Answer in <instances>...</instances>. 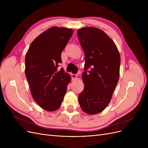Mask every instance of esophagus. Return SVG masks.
<instances>
[{
    "instance_id": "34e87169",
    "label": "esophagus",
    "mask_w": 148,
    "mask_h": 148,
    "mask_svg": "<svg viewBox=\"0 0 148 148\" xmlns=\"http://www.w3.org/2000/svg\"><path fill=\"white\" fill-rule=\"evenodd\" d=\"M71 77L72 79H75L77 78V75H76L75 74H71Z\"/></svg>"
}]
</instances>
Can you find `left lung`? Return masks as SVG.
<instances>
[{"label": "left lung", "mask_w": 148, "mask_h": 148, "mask_svg": "<svg viewBox=\"0 0 148 148\" xmlns=\"http://www.w3.org/2000/svg\"><path fill=\"white\" fill-rule=\"evenodd\" d=\"M77 32L85 56L84 87L78 101L83 112L94 115L110 102L119 79L120 56L114 42L102 30L84 27Z\"/></svg>", "instance_id": "obj_1"}]
</instances>
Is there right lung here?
Wrapping results in <instances>:
<instances>
[{"label":"right lung","mask_w":148,"mask_h":148,"mask_svg":"<svg viewBox=\"0 0 148 148\" xmlns=\"http://www.w3.org/2000/svg\"><path fill=\"white\" fill-rule=\"evenodd\" d=\"M70 28L53 26L31 42L25 57V75L31 95L42 109L55 111L60 107L71 77L63 68L61 53L73 34Z\"/></svg>","instance_id":"add662e5"}]
</instances>
